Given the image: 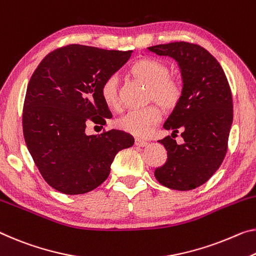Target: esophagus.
Segmentation results:
<instances>
[{"mask_svg": "<svg viewBox=\"0 0 256 256\" xmlns=\"http://www.w3.org/2000/svg\"><path fill=\"white\" fill-rule=\"evenodd\" d=\"M147 144H148L147 141L141 140V139H136V146H138V147H146Z\"/></svg>", "mask_w": 256, "mask_h": 256, "instance_id": "obj_1", "label": "esophagus"}]
</instances>
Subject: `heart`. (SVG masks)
<instances>
[{"label":"heart","mask_w":256,"mask_h":256,"mask_svg":"<svg viewBox=\"0 0 256 256\" xmlns=\"http://www.w3.org/2000/svg\"><path fill=\"white\" fill-rule=\"evenodd\" d=\"M131 74L140 82L148 85V100L155 101L162 108L173 109L181 98V86L176 78L170 76V68L165 62L154 58L136 62ZM101 98L109 108L120 106V77L108 76L100 88ZM160 112L156 106L141 109H130L116 120L117 128L136 136H148L160 122Z\"/></svg>","instance_id":"heart-1"}]
</instances>
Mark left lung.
I'll use <instances>...</instances> for the list:
<instances>
[{
  "instance_id": "8db88e82",
  "label": "left lung",
  "mask_w": 256,
  "mask_h": 256,
  "mask_svg": "<svg viewBox=\"0 0 256 256\" xmlns=\"http://www.w3.org/2000/svg\"><path fill=\"white\" fill-rule=\"evenodd\" d=\"M148 51L176 60L182 77L180 101L163 128L172 136L180 129L185 142L178 145L170 136L158 141L168 160L155 178L168 188L192 190L204 184L226 156L234 117L228 80L218 60L197 44L173 42Z\"/></svg>"
}]
</instances>
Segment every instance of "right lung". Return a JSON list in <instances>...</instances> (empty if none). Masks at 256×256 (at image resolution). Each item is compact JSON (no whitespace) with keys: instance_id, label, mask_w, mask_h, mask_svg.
<instances>
[{"instance_id":"1","label":"right lung","mask_w":256,"mask_h":256,"mask_svg":"<svg viewBox=\"0 0 256 256\" xmlns=\"http://www.w3.org/2000/svg\"><path fill=\"white\" fill-rule=\"evenodd\" d=\"M133 51L70 44L48 54L27 86L22 112L28 152L48 184L66 194L91 192L107 179L116 154L134 138L120 130L88 136V122L112 112L100 88Z\"/></svg>"}]
</instances>
